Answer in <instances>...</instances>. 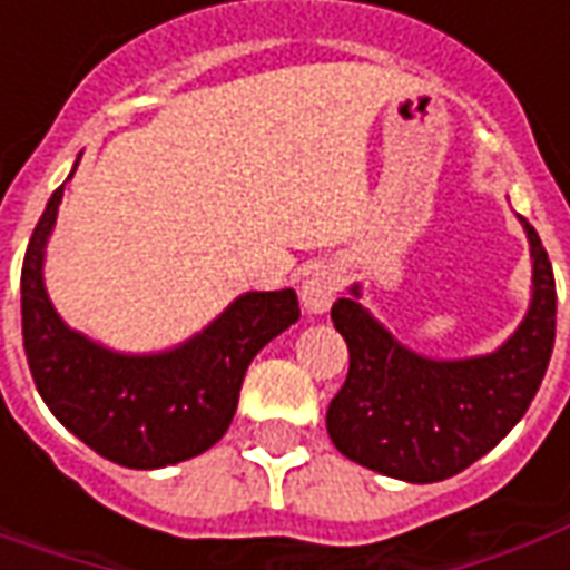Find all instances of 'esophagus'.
Listing matches in <instances>:
<instances>
[{"label":"esophagus","mask_w":570,"mask_h":570,"mask_svg":"<svg viewBox=\"0 0 570 570\" xmlns=\"http://www.w3.org/2000/svg\"><path fill=\"white\" fill-rule=\"evenodd\" d=\"M342 286V277L335 268H317L302 284V305L308 314H323L335 302V293Z\"/></svg>","instance_id":"1"}]
</instances>
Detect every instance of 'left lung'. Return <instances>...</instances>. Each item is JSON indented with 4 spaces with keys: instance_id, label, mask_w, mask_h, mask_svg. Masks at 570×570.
I'll list each match as a JSON object with an SVG mask.
<instances>
[{
    "instance_id": "8db88e82",
    "label": "left lung",
    "mask_w": 570,
    "mask_h": 570,
    "mask_svg": "<svg viewBox=\"0 0 570 570\" xmlns=\"http://www.w3.org/2000/svg\"><path fill=\"white\" fill-rule=\"evenodd\" d=\"M522 225L534 259V296L522 326L494 354L419 357L354 298L335 302L333 323L345 335L351 366L330 403L326 430L345 458L384 476L440 482L489 454L519 424L556 342L550 256L528 219Z\"/></svg>"
}]
</instances>
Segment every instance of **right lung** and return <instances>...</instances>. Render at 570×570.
Wrapping results in <instances>:
<instances>
[{
  "label": "right lung",
  "instance_id": "1",
  "mask_svg": "<svg viewBox=\"0 0 570 570\" xmlns=\"http://www.w3.org/2000/svg\"><path fill=\"white\" fill-rule=\"evenodd\" d=\"M60 198L63 186L32 228L20 272L23 351L45 406L94 452L130 470H158L207 452L235 419L249 360L298 321L296 293L235 298L204 333L167 354H112L72 333L45 293V240Z\"/></svg>",
  "mask_w": 570,
  "mask_h": 570
}]
</instances>
